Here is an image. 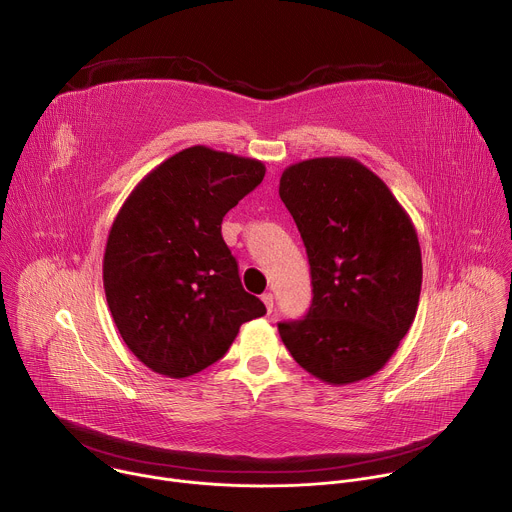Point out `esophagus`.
<instances>
[{
    "mask_svg": "<svg viewBox=\"0 0 512 512\" xmlns=\"http://www.w3.org/2000/svg\"><path fill=\"white\" fill-rule=\"evenodd\" d=\"M261 300H263V304H265L267 312L271 314V312H273V294H271V291H267V294H263V296H261Z\"/></svg>",
    "mask_w": 512,
    "mask_h": 512,
    "instance_id": "1",
    "label": "esophagus"
}]
</instances>
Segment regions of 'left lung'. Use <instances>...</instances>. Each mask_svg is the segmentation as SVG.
<instances>
[{
    "mask_svg": "<svg viewBox=\"0 0 512 512\" xmlns=\"http://www.w3.org/2000/svg\"><path fill=\"white\" fill-rule=\"evenodd\" d=\"M279 196L294 216L312 269L304 320L279 336L304 371L328 385L379 373L409 332L421 294V249L389 186L346 156L291 164Z\"/></svg>",
    "mask_w": 512,
    "mask_h": 512,
    "instance_id": "1",
    "label": "left lung"
}]
</instances>
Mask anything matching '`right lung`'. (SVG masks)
<instances>
[{
  "label": "right lung",
  "instance_id": "obj_1",
  "mask_svg": "<svg viewBox=\"0 0 512 512\" xmlns=\"http://www.w3.org/2000/svg\"><path fill=\"white\" fill-rule=\"evenodd\" d=\"M263 176L255 158L192 145L145 174L119 208L103 287L123 342L154 373H200L241 324L265 316L221 235L223 216Z\"/></svg>",
  "mask_w": 512,
  "mask_h": 512
}]
</instances>
